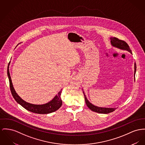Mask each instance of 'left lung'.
I'll use <instances>...</instances> for the list:
<instances>
[{
  "mask_svg": "<svg viewBox=\"0 0 145 145\" xmlns=\"http://www.w3.org/2000/svg\"><path fill=\"white\" fill-rule=\"evenodd\" d=\"M110 43L112 46L113 47H115L116 48L119 49L123 50H126L130 52L131 54H132V52L131 49L129 48V46L128 44L126 43L125 41L120 40L119 39L116 37H110ZM136 71V63H134V78H135V74ZM135 80V79H134ZM83 91V89H82ZM83 93L85 97V102L87 105V106L92 111L97 112L98 113L101 114H108L111 112H113L116 109V108H107V107H101V106H96L92 104L88 99L86 96L84 91H83Z\"/></svg>",
  "mask_w": 145,
  "mask_h": 145,
  "instance_id": "left-lung-1",
  "label": "left lung"
}]
</instances>
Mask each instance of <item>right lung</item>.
Segmentation results:
<instances>
[{
	"label": "right lung",
	"instance_id": "right-lung-1",
	"mask_svg": "<svg viewBox=\"0 0 145 145\" xmlns=\"http://www.w3.org/2000/svg\"><path fill=\"white\" fill-rule=\"evenodd\" d=\"M10 64V62H9L7 72H8V76L9 78V83H10V90L14 98L19 105L29 112L37 113V114H40L51 113L54 112H56L59 108H60V106L62 105V100L61 99V96H60L62 92V89L60 90L58 94L56 95L52 100H50L49 102L44 104H42V105L32 104L29 102H27L24 99H22L16 92L13 86L11 78L10 77L9 69Z\"/></svg>",
	"mask_w": 145,
	"mask_h": 145
}]
</instances>
